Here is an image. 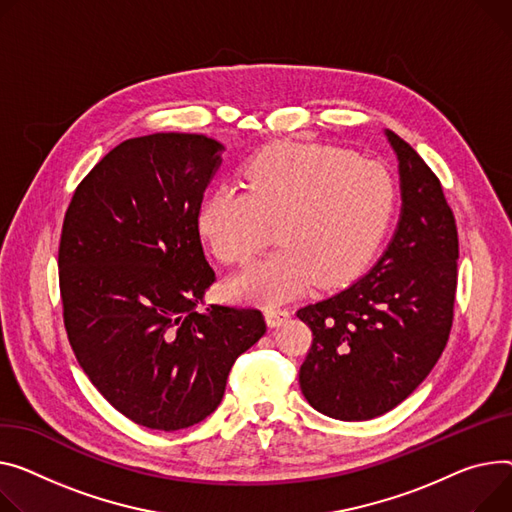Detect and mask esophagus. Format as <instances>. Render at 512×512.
I'll return each instance as SVG.
<instances>
[{"instance_id":"1","label":"esophagus","mask_w":512,"mask_h":512,"mask_svg":"<svg viewBox=\"0 0 512 512\" xmlns=\"http://www.w3.org/2000/svg\"><path fill=\"white\" fill-rule=\"evenodd\" d=\"M288 317H290L288 309H278V306H267L265 309V319H267L269 327H276V325L284 323Z\"/></svg>"}]
</instances>
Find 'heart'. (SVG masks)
Listing matches in <instances>:
<instances>
[{
    "mask_svg": "<svg viewBox=\"0 0 512 512\" xmlns=\"http://www.w3.org/2000/svg\"><path fill=\"white\" fill-rule=\"evenodd\" d=\"M247 191L230 185L201 201L197 226L226 265H245L276 224L282 245L232 282L238 296L282 302L313 282L356 278L377 251L395 208L387 168L323 144L267 146L245 166Z\"/></svg>",
    "mask_w": 512,
    "mask_h": 512,
    "instance_id": "obj_1",
    "label": "heart"
}]
</instances>
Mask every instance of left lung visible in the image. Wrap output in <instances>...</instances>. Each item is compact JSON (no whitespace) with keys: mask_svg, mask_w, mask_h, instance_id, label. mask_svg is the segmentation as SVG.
Returning <instances> with one entry per match:
<instances>
[{"mask_svg":"<svg viewBox=\"0 0 512 512\" xmlns=\"http://www.w3.org/2000/svg\"><path fill=\"white\" fill-rule=\"evenodd\" d=\"M399 160L401 218L364 278L296 317L313 344L300 389L317 412L358 422L387 414L428 377L449 342L459 238L438 177L387 129Z\"/></svg>","mask_w":512,"mask_h":512,"instance_id":"left-lung-1","label":"left lung"}]
</instances>
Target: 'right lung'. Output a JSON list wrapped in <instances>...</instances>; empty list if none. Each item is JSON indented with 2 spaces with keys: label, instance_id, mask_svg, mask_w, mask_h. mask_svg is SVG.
Masks as SVG:
<instances>
[{
  "label": "right lung",
  "instance_id": "obj_1",
  "mask_svg": "<svg viewBox=\"0 0 512 512\" xmlns=\"http://www.w3.org/2000/svg\"><path fill=\"white\" fill-rule=\"evenodd\" d=\"M222 144L197 133L125 140L76 187L59 241L70 346L131 422L173 432L208 418L263 313L197 304L214 284L197 214Z\"/></svg>",
  "mask_w": 512,
  "mask_h": 512
}]
</instances>
